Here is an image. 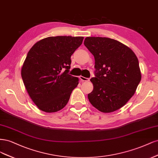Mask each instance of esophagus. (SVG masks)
<instances>
[{"label":"esophagus","mask_w":158,"mask_h":158,"mask_svg":"<svg viewBox=\"0 0 158 158\" xmlns=\"http://www.w3.org/2000/svg\"><path fill=\"white\" fill-rule=\"evenodd\" d=\"M79 78H80L81 81H83H83H89V78L85 77H83V76H80Z\"/></svg>","instance_id":"obj_1"}]
</instances>
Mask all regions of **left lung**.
Segmentation results:
<instances>
[{"label": "left lung", "mask_w": 158, "mask_h": 158, "mask_svg": "<svg viewBox=\"0 0 158 158\" xmlns=\"http://www.w3.org/2000/svg\"><path fill=\"white\" fill-rule=\"evenodd\" d=\"M84 44L95 60L90 104L104 113L120 109L133 96L141 80L138 58L134 52L115 39L86 37Z\"/></svg>", "instance_id": "obj_1"}]
</instances>
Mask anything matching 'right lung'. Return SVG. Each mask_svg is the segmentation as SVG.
<instances>
[{
    "instance_id": "1",
    "label": "right lung",
    "mask_w": 158,
    "mask_h": 158,
    "mask_svg": "<svg viewBox=\"0 0 158 158\" xmlns=\"http://www.w3.org/2000/svg\"><path fill=\"white\" fill-rule=\"evenodd\" d=\"M83 37H49L29 50L21 74L27 93L35 104L44 112L64 108L79 78L69 75L71 56L82 44Z\"/></svg>"
}]
</instances>
